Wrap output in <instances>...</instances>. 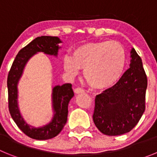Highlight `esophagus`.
I'll return each instance as SVG.
<instances>
[{"label": "esophagus", "instance_id": "obj_1", "mask_svg": "<svg viewBox=\"0 0 157 157\" xmlns=\"http://www.w3.org/2000/svg\"><path fill=\"white\" fill-rule=\"evenodd\" d=\"M74 91L76 94H82V93H84V90L82 88H76L75 89Z\"/></svg>", "mask_w": 157, "mask_h": 157}]
</instances>
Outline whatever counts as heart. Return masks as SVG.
<instances>
[{"mask_svg": "<svg viewBox=\"0 0 157 157\" xmlns=\"http://www.w3.org/2000/svg\"><path fill=\"white\" fill-rule=\"evenodd\" d=\"M127 62L124 47L115 41L83 44L73 51L72 57L63 58V68L71 76L84 69V77L95 89H105L116 84L121 78Z\"/></svg>", "mask_w": 157, "mask_h": 157, "instance_id": "obj_1", "label": "heart"}]
</instances>
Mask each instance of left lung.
<instances>
[{
	"instance_id": "1",
	"label": "left lung",
	"mask_w": 157,
	"mask_h": 157,
	"mask_svg": "<svg viewBox=\"0 0 157 157\" xmlns=\"http://www.w3.org/2000/svg\"><path fill=\"white\" fill-rule=\"evenodd\" d=\"M130 68L111 88L96 96L94 124L102 134L121 135L130 132L145 109L147 76L141 59L134 48Z\"/></svg>"
}]
</instances>
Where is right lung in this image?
<instances>
[{
  "label": "right lung",
  "mask_w": 157,
  "mask_h": 157,
  "mask_svg": "<svg viewBox=\"0 0 157 157\" xmlns=\"http://www.w3.org/2000/svg\"><path fill=\"white\" fill-rule=\"evenodd\" d=\"M61 40L58 37L41 36L18 52L9 71L7 80L8 93V109L14 122L20 130L30 138L36 140H47L56 137L63 128L67 120L68 103L74 97L71 83L56 86L52 89V102L54 115L49 123L41 127H34L23 120L18 105V83L23 69L29 59L37 52L56 56Z\"/></svg>",
  "instance_id": "obj_1"
}]
</instances>
